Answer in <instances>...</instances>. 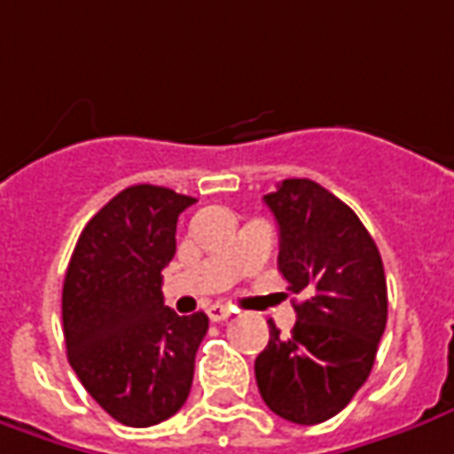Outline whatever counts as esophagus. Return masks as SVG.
<instances>
[{
    "instance_id": "esophagus-1",
    "label": "esophagus",
    "mask_w": 454,
    "mask_h": 454,
    "mask_svg": "<svg viewBox=\"0 0 454 454\" xmlns=\"http://www.w3.org/2000/svg\"><path fill=\"white\" fill-rule=\"evenodd\" d=\"M206 313H208V317H211L214 323H223V320H228V317H231V313H233V310H231V308H226V305L215 303V305H211Z\"/></svg>"
}]
</instances>
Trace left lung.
Returning a JSON list of instances; mask_svg holds the SVG:
<instances>
[{
    "label": "left lung",
    "mask_w": 454,
    "mask_h": 454,
    "mask_svg": "<svg viewBox=\"0 0 454 454\" xmlns=\"http://www.w3.org/2000/svg\"><path fill=\"white\" fill-rule=\"evenodd\" d=\"M263 201L276 215L278 268L295 325L255 357V382L283 420H331L368 380L387 323V286L375 240L350 206L310 178H286Z\"/></svg>",
    "instance_id": "obj_1"
}]
</instances>
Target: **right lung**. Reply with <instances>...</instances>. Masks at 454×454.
Segmentation results:
<instances>
[{
  "label": "right lung",
  "mask_w": 454,
  "mask_h": 454,
  "mask_svg": "<svg viewBox=\"0 0 454 454\" xmlns=\"http://www.w3.org/2000/svg\"><path fill=\"white\" fill-rule=\"evenodd\" d=\"M196 199L171 188H123L82 231L61 293L67 356L86 393L129 427L168 420L186 403L206 313L163 305L161 270L176 223Z\"/></svg>",
  "instance_id": "obj_1"
}]
</instances>
